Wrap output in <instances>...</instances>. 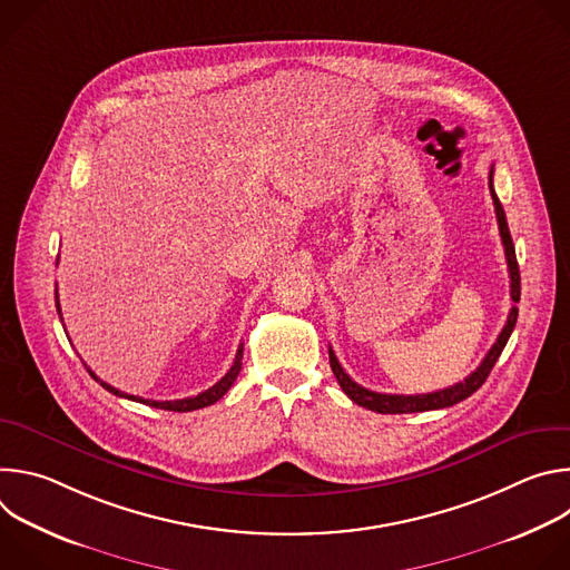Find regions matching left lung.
<instances>
[{"mask_svg":"<svg viewBox=\"0 0 570 570\" xmlns=\"http://www.w3.org/2000/svg\"><path fill=\"white\" fill-rule=\"evenodd\" d=\"M494 165H492V171H490V191H492V200H494V209H497V220H499V232H501V238H503V246H505V259H508V271H510V295H512V302L514 306L510 308V315H508V322L503 332L499 334L497 343L492 345V350L487 352V356L482 358V363L475 367V372H471L464 381L451 385V387H444V390H438V392H426V394H385V392H372L363 385H358L356 381L350 379V374L341 367L334 350L330 347V363H332V370L343 387V392L358 405H363V409L367 411H374V413H381V415H401V413H424V411H438V409H449V405L453 403H460L464 401L466 396H471L484 381L487 376H490L492 367L497 365L501 352L505 350L512 332H514V324H517V317H519V308H517V302L521 299V275H519V264H517V253H514V243H512V234H510V227H508V218H505V209L494 191Z\"/></svg>","mask_w":570,"mask_h":570,"instance_id":"1","label":"left lung"}]
</instances>
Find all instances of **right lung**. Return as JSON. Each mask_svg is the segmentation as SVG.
<instances>
[{"label": "right lung", "instance_id": "right-lung-1", "mask_svg": "<svg viewBox=\"0 0 570 570\" xmlns=\"http://www.w3.org/2000/svg\"><path fill=\"white\" fill-rule=\"evenodd\" d=\"M56 308H58V315H60V302H58V288H56ZM240 361H243V345L236 350V356H234V365L229 367V372L218 381V383H214L209 390H205V392H200V394H196V396H187V399H174V401H153V399H141V396H135V394H126V392H121V390H117V387H112V385H108L106 381H101L90 367H88V372H90V376L95 379V381H99L108 392H112V394H117V396H124V399H130V401H139V403H146V405H153V409H159V411H174V413H189V411H198V409H205V405H212V403H216L229 387H232V383L236 381V376H238V372H240Z\"/></svg>", "mask_w": 570, "mask_h": 570}]
</instances>
